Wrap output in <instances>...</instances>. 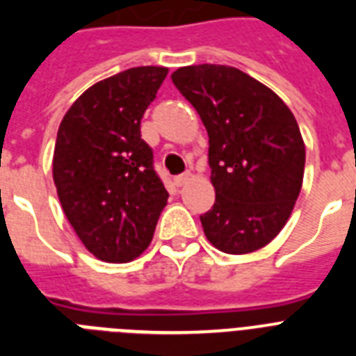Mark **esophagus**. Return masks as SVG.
<instances>
[{"instance_id": "esophagus-1", "label": "esophagus", "mask_w": 356, "mask_h": 356, "mask_svg": "<svg viewBox=\"0 0 356 356\" xmlns=\"http://www.w3.org/2000/svg\"><path fill=\"white\" fill-rule=\"evenodd\" d=\"M190 177H192V173H190V172H184V173H181V175H177V177L173 179V183L177 184V186H183V184L188 183Z\"/></svg>"}]
</instances>
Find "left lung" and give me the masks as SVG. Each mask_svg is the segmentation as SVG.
<instances>
[{
	"instance_id": "obj_1",
	"label": "left lung",
	"mask_w": 356,
	"mask_h": 356,
	"mask_svg": "<svg viewBox=\"0 0 356 356\" xmlns=\"http://www.w3.org/2000/svg\"><path fill=\"white\" fill-rule=\"evenodd\" d=\"M172 81L209 133L216 203L201 216L207 240L229 254L264 248L286 225L303 184L305 142L292 111L233 66H184Z\"/></svg>"
}]
</instances>
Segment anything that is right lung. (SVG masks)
<instances>
[{
  "mask_svg": "<svg viewBox=\"0 0 356 356\" xmlns=\"http://www.w3.org/2000/svg\"><path fill=\"white\" fill-rule=\"evenodd\" d=\"M168 68L138 66L85 90L64 114L53 181L70 225L96 259L122 264L151 243L168 192L140 120Z\"/></svg>",
  "mask_w": 356,
  "mask_h": 356,
  "instance_id": "obj_1",
  "label": "right lung"
}]
</instances>
